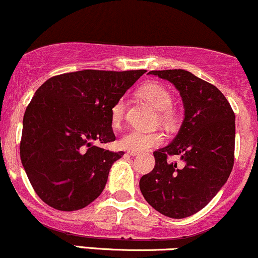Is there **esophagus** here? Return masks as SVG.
Segmentation results:
<instances>
[{
	"mask_svg": "<svg viewBox=\"0 0 258 258\" xmlns=\"http://www.w3.org/2000/svg\"><path fill=\"white\" fill-rule=\"evenodd\" d=\"M128 154H130V155H132V156L138 155V153H137V152H131V150H128Z\"/></svg>",
	"mask_w": 258,
	"mask_h": 258,
	"instance_id": "1",
	"label": "esophagus"
}]
</instances>
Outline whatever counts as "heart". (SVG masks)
<instances>
[{
  "instance_id": "b5f03b06",
  "label": "heart",
  "mask_w": 258,
  "mask_h": 258,
  "mask_svg": "<svg viewBox=\"0 0 258 258\" xmlns=\"http://www.w3.org/2000/svg\"><path fill=\"white\" fill-rule=\"evenodd\" d=\"M142 98L146 99L150 105H153L159 111V119L165 125L173 122L174 114L171 109L172 106V94L159 84H147L139 90ZM125 114V102L119 99L112 105L110 115L111 123L114 127H119ZM164 137L160 132H146L142 130H131L120 138V147L131 152H147L150 148L159 146L162 143Z\"/></svg>"
}]
</instances>
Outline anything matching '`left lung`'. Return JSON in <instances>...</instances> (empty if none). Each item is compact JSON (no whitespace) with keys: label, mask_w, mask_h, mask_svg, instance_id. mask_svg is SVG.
Returning a JSON list of instances; mask_svg holds the SVG:
<instances>
[{"label":"left lung","mask_w":258,"mask_h":258,"mask_svg":"<svg viewBox=\"0 0 258 258\" xmlns=\"http://www.w3.org/2000/svg\"><path fill=\"white\" fill-rule=\"evenodd\" d=\"M179 91L184 120L167 147L154 152L155 166L139 180L144 199L160 214L185 218L204 209L227 182L234 165L235 115L214 85L182 69L153 70ZM179 155L183 167L168 161Z\"/></svg>","instance_id":"8db88e82"}]
</instances>
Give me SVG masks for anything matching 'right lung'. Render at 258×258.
Masks as SVG:
<instances>
[{
    "label": "right lung",
    "instance_id": "obj_1",
    "mask_svg": "<svg viewBox=\"0 0 258 258\" xmlns=\"http://www.w3.org/2000/svg\"><path fill=\"white\" fill-rule=\"evenodd\" d=\"M146 70H81L48 79L23 119L20 159L40 199L59 211L96 200L123 152L94 144L115 141L111 108Z\"/></svg>",
    "mask_w": 258,
    "mask_h": 258
}]
</instances>
